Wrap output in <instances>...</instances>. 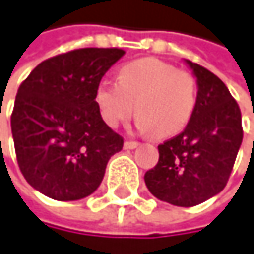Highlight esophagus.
Here are the masks:
<instances>
[{"instance_id":"obj_1","label":"esophagus","mask_w":254,"mask_h":254,"mask_svg":"<svg viewBox=\"0 0 254 254\" xmlns=\"http://www.w3.org/2000/svg\"><path fill=\"white\" fill-rule=\"evenodd\" d=\"M140 143L138 141H132V140H126L125 141V149H135Z\"/></svg>"}]
</instances>
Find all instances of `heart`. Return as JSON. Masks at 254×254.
<instances>
[{
	"label": "heart",
	"mask_w": 254,
	"mask_h": 254,
	"mask_svg": "<svg viewBox=\"0 0 254 254\" xmlns=\"http://www.w3.org/2000/svg\"><path fill=\"white\" fill-rule=\"evenodd\" d=\"M96 104L107 125L117 128L137 110L138 128L166 138L181 132L197 104V81L184 69L158 59H140L123 64L117 82L102 81Z\"/></svg>",
	"instance_id": "b5f03b06"
}]
</instances>
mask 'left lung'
<instances>
[{
  "label": "left lung",
  "instance_id": "obj_1",
  "mask_svg": "<svg viewBox=\"0 0 254 254\" xmlns=\"http://www.w3.org/2000/svg\"><path fill=\"white\" fill-rule=\"evenodd\" d=\"M197 78V104L187 128L158 146V164L144 182L162 202L195 206L227 184L243 143L241 110L226 84L206 67L188 62Z\"/></svg>",
  "mask_w": 254,
  "mask_h": 254
}]
</instances>
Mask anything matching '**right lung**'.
Here are the masks:
<instances>
[{
  "mask_svg": "<svg viewBox=\"0 0 254 254\" xmlns=\"http://www.w3.org/2000/svg\"><path fill=\"white\" fill-rule=\"evenodd\" d=\"M120 48H82L51 57L19 85L11 113L14 152L27 182L60 202L101 185L123 137L102 120L96 88Z\"/></svg>",
  "mask_w": 254,
  "mask_h": 254,
  "instance_id": "obj_1",
  "label": "right lung"
}]
</instances>
